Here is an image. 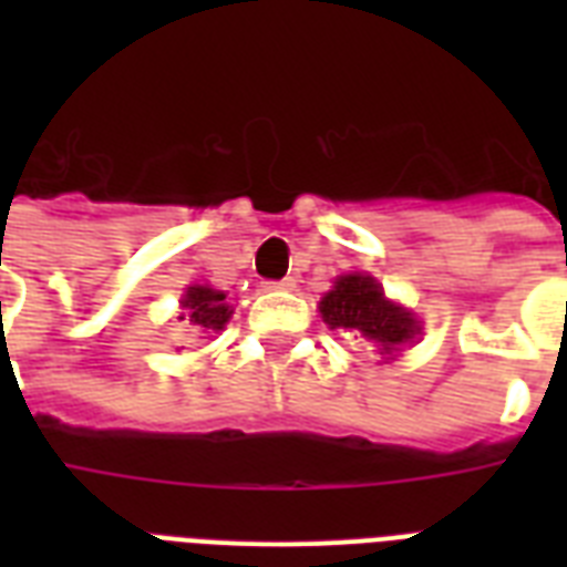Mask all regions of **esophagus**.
Here are the masks:
<instances>
[{"mask_svg": "<svg viewBox=\"0 0 567 567\" xmlns=\"http://www.w3.org/2000/svg\"><path fill=\"white\" fill-rule=\"evenodd\" d=\"M261 288H265V291H288V288H293V279H282V282H265Z\"/></svg>", "mask_w": 567, "mask_h": 567, "instance_id": "34e87169", "label": "esophagus"}]
</instances>
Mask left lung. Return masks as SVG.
<instances>
[{
    "label": "left lung",
    "mask_w": 567,
    "mask_h": 567,
    "mask_svg": "<svg viewBox=\"0 0 567 567\" xmlns=\"http://www.w3.org/2000/svg\"><path fill=\"white\" fill-rule=\"evenodd\" d=\"M320 315L332 329L362 332L385 353H394L396 347L409 344L417 336V320L412 318V311L385 300L377 279L364 274L341 276L336 288L320 300Z\"/></svg>",
    "instance_id": "left-lung-1"
}]
</instances>
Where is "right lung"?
<instances>
[{"instance_id": "obj_1", "label": "right lung", "mask_w": 567, "mask_h": 567, "mask_svg": "<svg viewBox=\"0 0 567 567\" xmlns=\"http://www.w3.org/2000/svg\"><path fill=\"white\" fill-rule=\"evenodd\" d=\"M185 315L182 320H190L199 329H223V323L229 320V306H226V293L205 288V285H194L185 293Z\"/></svg>"}]
</instances>
